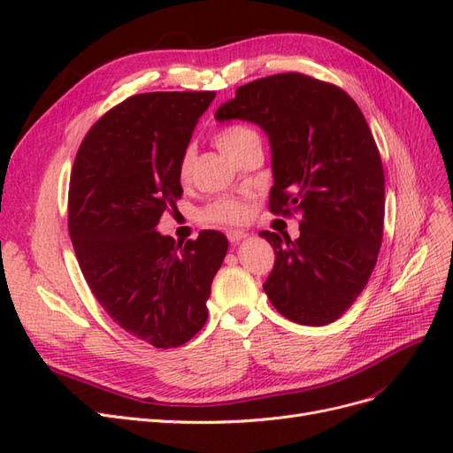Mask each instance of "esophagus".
<instances>
[{
	"instance_id": "34e87169",
	"label": "esophagus",
	"mask_w": 453,
	"mask_h": 453,
	"mask_svg": "<svg viewBox=\"0 0 453 453\" xmlns=\"http://www.w3.org/2000/svg\"><path fill=\"white\" fill-rule=\"evenodd\" d=\"M245 236H248V234H245L243 230H228V232H226V238H228L230 243H238V242L243 240Z\"/></svg>"
}]
</instances>
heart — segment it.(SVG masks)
<instances>
[{
    "instance_id": "heart-1",
    "label": "heart",
    "mask_w": 453,
    "mask_h": 453,
    "mask_svg": "<svg viewBox=\"0 0 453 453\" xmlns=\"http://www.w3.org/2000/svg\"><path fill=\"white\" fill-rule=\"evenodd\" d=\"M215 143L223 150L225 155L234 157L240 149L251 143H260V135L255 128L248 125H228L215 134ZM193 149H185L180 166H177V173H180V181L188 183L190 172H193ZM245 215H248V203L245 198L240 196H223L215 202H211L208 208L203 210L202 219L205 223H242Z\"/></svg>"
}]
</instances>
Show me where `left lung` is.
<instances>
[{"label":"left lung","mask_w":453,"mask_h":453,"mask_svg":"<svg viewBox=\"0 0 453 453\" xmlns=\"http://www.w3.org/2000/svg\"><path fill=\"white\" fill-rule=\"evenodd\" d=\"M217 120L268 134L270 211L300 215V236L263 230L276 253L265 293L283 318L323 326L357 300L383 238L386 181L380 150L348 92L304 73H278L236 90Z\"/></svg>","instance_id":"left-lung-1"}]
</instances>
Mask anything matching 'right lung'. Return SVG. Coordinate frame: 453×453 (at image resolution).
Segmentation results:
<instances>
[{
	"mask_svg": "<svg viewBox=\"0 0 453 453\" xmlns=\"http://www.w3.org/2000/svg\"><path fill=\"white\" fill-rule=\"evenodd\" d=\"M213 98V90L130 96L94 122L70 177L67 228L92 295L128 334L162 349L183 346L208 321L228 250L217 230L185 245L157 232L177 210V166Z\"/></svg>",
	"mask_w": 453,
	"mask_h": 453,
	"instance_id": "obj_1",
	"label": "right lung"
}]
</instances>
